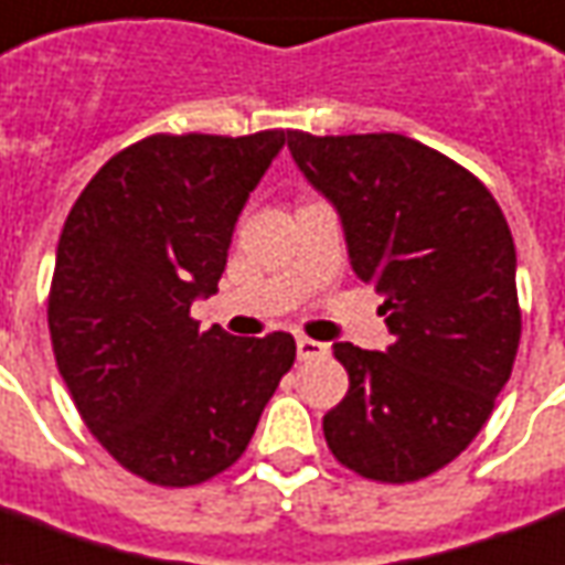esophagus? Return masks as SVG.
<instances>
[{
	"label": "esophagus",
	"mask_w": 565,
	"mask_h": 565,
	"mask_svg": "<svg viewBox=\"0 0 565 565\" xmlns=\"http://www.w3.org/2000/svg\"><path fill=\"white\" fill-rule=\"evenodd\" d=\"M328 355V345L310 337H298V358L300 361H316V358Z\"/></svg>",
	"instance_id": "esophagus-1"
}]
</instances>
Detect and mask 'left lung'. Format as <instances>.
<instances>
[{
	"label": "left lung",
	"mask_w": 565,
	"mask_h": 565,
	"mask_svg": "<svg viewBox=\"0 0 565 565\" xmlns=\"http://www.w3.org/2000/svg\"><path fill=\"white\" fill-rule=\"evenodd\" d=\"M288 150L340 213L352 270L394 333L385 352L333 343L349 391L324 415L328 448L364 479H427L479 436L512 376L509 222L479 177L406 135L288 131Z\"/></svg>",
	"instance_id": "1"
}]
</instances>
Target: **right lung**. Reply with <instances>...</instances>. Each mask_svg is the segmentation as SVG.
Masks as SVG:
<instances>
[{
    "label": "right lung",
    "mask_w": 565,
    "mask_h": 565,
    "mask_svg": "<svg viewBox=\"0 0 565 565\" xmlns=\"http://www.w3.org/2000/svg\"><path fill=\"white\" fill-rule=\"evenodd\" d=\"M288 131L150 135L98 168L60 234L47 324L77 413L143 481L189 488L246 451L295 337L198 331L246 198Z\"/></svg>",
    "instance_id": "obj_1"
}]
</instances>
